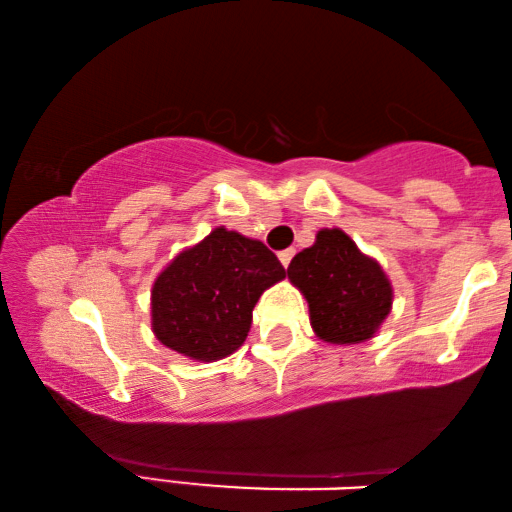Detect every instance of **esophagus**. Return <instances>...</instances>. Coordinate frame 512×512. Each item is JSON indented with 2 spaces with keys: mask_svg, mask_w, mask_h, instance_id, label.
<instances>
[{
  "mask_svg": "<svg viewBox=\"0 0 512 512\" xmlns=\"http://www.w3.org/2000/svg\"><path fill=\"white\" fill-rule=\"evenodd\" d=\"M293 255H296V250H293V248H287V250H282V253H280V255H277V257H280V262H282V266H284V268H287V266L291 264V259H293Z\"/></svg>",
  "mask_w": 512,
  "mask_h": 512,
  "instance_id": "obj_1",
  "label": "esophagus"
}]
</instances>
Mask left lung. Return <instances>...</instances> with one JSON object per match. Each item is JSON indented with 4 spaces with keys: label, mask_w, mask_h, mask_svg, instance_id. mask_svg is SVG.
Segmentation results:
<instances>
[{
    "label": "left lung",
    "mask_w": 512,
    "mask_h": 512,
    "mask_svg": "<svg viewBox=\"0 0 512 512\" xmlns=\"http://www.w3.org/2000/svg\"><path fill=\"white\" fill-rule=\"evenodd\" d=\"M287 273L307 298L311 327L325 343L368 341L391 314L393 287L384 268L339 228L318 230L314 246L293 257Z\"/></svg>",
    "instance_id": "8db88e82"
}]
</instances>
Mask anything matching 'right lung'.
Masks as SVG:
<instances>
[{
  "mask_svg": "<svg viewBox=\"0 0 512 512\" xmlns=\"http://www.w3.org/2000/svg\"><path fill=\"white\" fill-rule=\"evenodd\" d=\"M287 277L262 241L214 228L158 275L151 291L155 339L194 361H216L241 348L262 293Z\"/></svg>",
  "mask_w": 512,
  "mask_h": 512,
  "instance_id": "obj_1",
  "label": "right lung"
}]
</instances>
